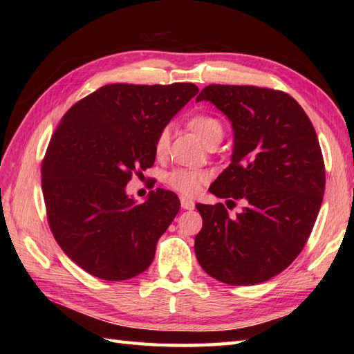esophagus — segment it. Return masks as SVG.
<instances>
[{
    "instance_id": "1",
    "label": "esophagus",
    "mask_w": 354,
    "mask_h": 354,
    "mask_svg": "<svg viewBox=\"0 0 354 354\" xmlns=\"http://www.w3.org/2000/svg\"><path fill=\"white\" fill-rule=\"evenodd\" d=\"M181 207H183L184 209H193V208H194V202H193L192 199H189V198L183 196V198H181Z\"/></svg>"
}]
</instances>
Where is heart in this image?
Returning a JSON list of instances; mask_svg holds the SVG:
<instances>
[{"label":"heart","instance_id":"heart-1","mask_svg":"<svg viewBox=\"0 0 354 354\" xmlns=\"http://www.w3.org/2000/svg\"><path fill=\"white\" fill-rule=\"evenodd\" d=\"M187 127L196 133V137L207 146L212 145V142H219L223 135V126L221 120L212 114H207V112H199V114L192 115L187 120ZM167 147L169 129H162L155 140V155L158 158L164 156L165 152H167ZM207 179L208 173L205 170L176 167L164 176V183L173 190L187 194V196H193L207 183Z\"/></svg>","mask_w":354,"mask_h":354}]
</instances>
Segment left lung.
<instances>
[{"mask_svg":"<svg viewBox=\"0 0 354 354\" xmlns=\"http://www.w3.org/2000/svg\"><path fill=\"white\" fill-rule=\"evenodd\" d=\"M208 100L234 129L231 164L209 187L227 205L198 204L202 230L194 252L205 272L231 286L278 275L303 251L326 189L315 127L288 93L250 85H208ZM237 201L236 216L227 214Z\"/></svg>","mask_w":354,"mask_h":354,"instance_id":"obj_1","label":"left lung"}]
</instances>
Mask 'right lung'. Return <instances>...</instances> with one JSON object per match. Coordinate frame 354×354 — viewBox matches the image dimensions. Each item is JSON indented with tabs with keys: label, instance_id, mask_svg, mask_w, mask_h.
Returning a JSON list of instances; mask_svg holds the SVG:
<instances>
[{
	"label": "right lung",
	"instance_id": "obj_1",
	"mask_svg": "<svg viewBox=\"0 0 354 354\" xmlns=\"http://www.w3.org/2000/svg\"><path fill=\"white\" fill-rule=\"evenodd\" d=\"M198 91L194 84L104 85L56 127L41 167L47 221L88 274L120 281L150 266L181 204L161 189L135 204L124 189L133 173L152 167L158 133Z\"/></svg>",
	"mask_w": 354,
	"mask_h": 354
}]
</instances>
